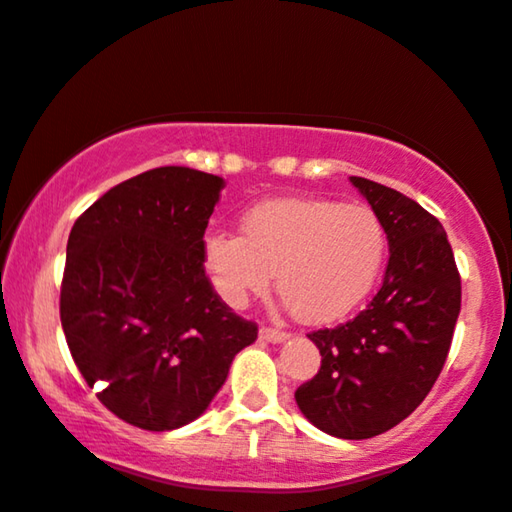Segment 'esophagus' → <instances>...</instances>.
Here are the masks:
<instances>
[{"instance_id": "1", "label": "esophagus", "mask_w": 512, "mask_h": 512, "mask_svg": "<svg viewBox=\"0 0 512 512\" xmlns=\"http://www.w3.org/2000/svg\"><path fill=\"white\" fill-rule=\"evenodd\" d=\"M261 337L265 342H272V344H279L286 339V332L279 330V328H272V325H263L261 328Z\"/></svg>"}]
</instances>
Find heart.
<instances>
[{
    "label": "heart",
    "instance_id": "heart-1",
    "mask_svg": "<svg viewBox=\"0 0 512 512\" xmlns=\"http://www.w3.org/2000/svg\"><path fill=\"white\" fill-rule=\"evenodd\" d=\"M381 219L367 205L279 198L256 205L242 235L205 240V268L228 305L242 309L251 295L277 291L295 318L330 323L372 291L385 258Z\"/></svg>",
    "mask_w": 512,
    "mask_h": 512
}]
</instances>
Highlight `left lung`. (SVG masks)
I'll return each mask as SVG.
<instances>
[{
  "label": "left lung",
  "mask_w": 512,
  "mask_h": 512,
  "mask_svg": "<svg viewBox=\"0 0 512 512\" xmlns=\"http://www.w3.org/2000/svg\"><path fill=\"white\" fill-rule=\"evenodd\" d=\"M351 182L381 219L390 258L381 288L358 316L307 335L321 367L295 390V402L325 434L360 441L409 418L439 379L462 307V277L434 214L379 182Z\"/></svg>",
  "instance_id": "1"
}]
</instances>
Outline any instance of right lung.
<instances>
[{
	"mask_svg": "<svg viewBox=\"0 0 512 512\" xmlns=\"http://www.w3.org/2000/svg\"><path fill=\"white\" fill-rule=\"evenodd\" d=\"M224 180L164 166L117 184L76 219L59 318L96 399L133 427L196 420L258 325L205 274V228Z\"/></svg>",
	"mask_w": 512,
	"mask_h": 512,
	"instance_id": "1",
	"label": "right lung"
}]
</instances>
